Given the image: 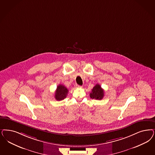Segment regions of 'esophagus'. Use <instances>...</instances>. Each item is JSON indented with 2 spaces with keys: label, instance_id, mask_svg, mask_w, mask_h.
Masks as SVG:
<instances>
[{
  "label": "esophagus",
  "instance_id": "1",
  "mask_svg": "<svg viewBox=\"0 0 155 155\" xmlns=\"http://www.w3.org/2000/svg\"><path fill=\"white\" fill-rule=\"evenodd\" d=\"M76 87H78V88H80V87H82V86L78 85H76Z\"/></svg>",
  "mask_w": 155,
  "mask_h": 155
}]
</instances>
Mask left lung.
I'll list each match as a JSON object with an SVG mask.
<instances>
[{
  "label": "left lung",
  "mask_w": 155,
  "mask_h": 155,
  "mask_svg": "<svg viewBox=\"0 0 155 155\" xmlns=\"http://www.w3.org/2000/svg\"><path fill=\"white\" fill-rule=\"evenodd\" d=\"M104 96V91L99 84L94 86L90 93V97L92 99L101 100Z\"/></svg>",
  "instance_id": "1"
}]
</instances>
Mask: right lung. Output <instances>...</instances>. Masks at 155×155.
<instances>
[{"instance_id": "right-lung-1", "label": "right lung", "mask_w": 155, "mask_h": 155, "mask_svg": "<svg viewBox=\"0 0 155 155\" xmlns=\"http://www.w3.org/2000/svg\"><path fill=\"white\" fill-rule=\"evenodd\" d=\"M69 92L68 89L63 85H59L55 92V98L57 101L63 100L66 97Z\"/></svg>"}]
</instances>
